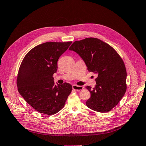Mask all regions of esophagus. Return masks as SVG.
<instances>
[{"mask_svg":"<svg viewBox=\"0 0 146 146\" xmlns=\"http://www.w3.org/2000/svg\"><path fill=\"white\" fill-rule=\"evenodd\" d=\"M72 88L73 90H76V91H80V90H82L84 87L82 86H79V85H73L72 86Z\"/></svg>","mask_w":146,"mask_h":146,"instance_id":"obj_1","label":"esophagus"}]
</instances>
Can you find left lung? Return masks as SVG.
<instances>
[{"label": "left lung", "mask_w": 146, "mask_h": 146, "mask_svg": "<svg viewBox=\"0 0 146 146\" xmlns=\"http://www.w3.org/2000/svg\"><path fill=\"white\" fill-rule=\"evenodd\" d=\"M85 62L89 72L98 75L86 105L92 110L107 112L115 107L126 91L127 73L122 59L111 46L96 38L74 41L69 48Z\"/></svg>", "instance_id": "obj_1"}]
</instances>
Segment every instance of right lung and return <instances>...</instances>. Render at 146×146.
I'll list each match as a JSON object with an SVG mask.
<instances>
[{
	"mask_svg": "<svg viewBox=\"0 0 146 146\" xmlns=\"http://www.w3.org/2000/svg\"><path fill=\"white\" fill-rule=\"evenodd\" d=\"M46 42L34 47L20 65L17 80L18 91L25 101L38 112L55 114L63 108L72 86L54 82L59 58L72 44Z\"/></svg>",
	"mask_w": 146,
	"mask_h": 146,
	"instance_id": "1",
	"label": "right lung"
}]
</instances>
